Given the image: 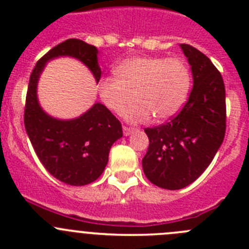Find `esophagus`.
<instances>
[{
	"instance_id": "obj_1",
	"label": "esophagus",
	"mask_w": 249,
	"mask_h": 249,
	"mask_svg": "<svg viewBox=\"0 0 249 249\" xmlns=\"http://www.w3.org/2000/svg\"><path fill=\"white\" fill-rule=\"evenodd\" d=\"M135 128H129V127H123V135L124 136H129L131 133H133Z\"/></svg>"
}]
</instances>
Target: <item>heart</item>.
Wrapping results in <instances>:
<instances>
[{"mask_svg":"<svg viewBox=\"0 0 249 249\" xmlns=\"http://www.w3.org/2000/svg\"><path fill=\"white\" fill-rule=\"evenodd\" d=\"M116 76L98 81L100 97L109 111L124 112L131 123L151 120L167 121L175 117L186 103L191 89L190 68L181 58L137 56L127 58L114 67Z\"/></svg>","mask_w":249,"mask_h":249,"instance_id":"b5f03b06","label":"heart"}]
</instances>
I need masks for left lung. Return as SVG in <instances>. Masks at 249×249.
Here are the masks:
<instances>
[{
  "instance_id": "1",
  "label": "left lung",
  "mask_w": 249,
  "mask_h": 249,
  "mask_svg": "<svg viewBox=\"0 0 249 249\" xmlns=\"http://www.w3.org/2000/svg\"><path fill=\"white\" fill-rule=\"evenodd\" d=\"M191 66L193 87L181 112L169 122L146 128L149 146L142 167L149 182L181 190L211 164L226 133V89L211 59L186 43L179 45Z\"/></svg>"
}]
</instances>
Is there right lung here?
<instances>
[{
  "mask_svg": "<svg viewBox=\"0 0 249 249\" xmlns=\"http://www.w3.org/2000/svg\"><path fill=\"white\" fill-rule=\"evenodd\" d=\"M58 57L78 59L98 83V50L77 38L66 39L50 50L35 66L26 96L25 128L41 163L63 183L85 186L102 175L112 144L123 136L121 122L102 103L72 120L52 117L41 107L37 96L39 76L47 62Z\"/></svg>",
  "mask_w": 249,
  "mask_h": 249,
  "instance_id": "right-lung-1",
  "label": "right lung"
}]
</instances>
